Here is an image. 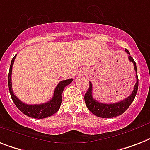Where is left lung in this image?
Segmentation results:
<instances>
[{
  "label": "left lung",
  "instance_id": "obj_1",
  "mask_svg": "<svg viewBox=\"0 0 150 150\" xmlns=\"http://www.w3.org/2000/svg\"><path fill=\"white\" fill-rule=\"evenodd\" d=\"M125 52L128 54H129V60L133 63L134 69L136 73V83L135 84L134 89L132 91V94L129 96H128L127 98H126L123 100L115 103L107 104V103H99L92 97V85L91 82H89V88H88L87 92L85 94V103H86V106L88 107V110L98 117L108 118L109 119V118L116 117L118 115H122L130 106V105L133 102L135 97H136L139 86V79L138 75H137L136 64L135 61L133 60V58L130 56L129 52L127 49H125Z\"/></svg>",
  "mask_w": 150,
  "mask_h": 150
}]
</instances>
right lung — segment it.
<instances>
[{"label": "right lung", "mask_w": 150, "mask_h": 150, "mask_svg": "<svg viewBox=\"0 0 150 150\" xmlns=\"http://www.w3.org/2000/svg\"><path fill=\"white\" fill-rule=\"evenodd\" d=\"M17 55V54H16ZM16 55L12 58L11 63L10 65L9 74H8V87H9V92L11 98L15 105L18 107V109L22 112L24 115H28L29 117L34 118V119H44V118L49 117L53 114L56 113L59 110L62 104V92L65 86L71 83L73 81L72 79H67L61 81L56 86L54 89L53 97L47 103H43L39 105H28L22 103L19 100L18 98L13 92L12 90V83H11V73H12V66L14 64V59Z\"/></svg>", "instance_id": "obj_1"}]
</instances>
